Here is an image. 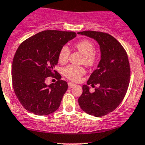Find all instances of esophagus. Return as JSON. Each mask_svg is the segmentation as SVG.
I'll return each mask as SVG.
<instances>
[{"instance_id": "esophagus-1", "label": "esophagus", "mask_w": 145, "mask_h": 145, "mask_svg": "<svg viewBox=\"0 0 145 145\" xmlns=\"http://www.w3.org/2000/svg\"><path fill=\"white\" fill-rule=\"evenodd\" d=\"M75 85H76V84L73 83V82H68V86H69V88H71V87H74Z\"/></svg>"}]
</instances>
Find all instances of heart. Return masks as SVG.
Returning a JSON list of instances; mask_svg holds the SVG:
<instances>
[{
    "mask_svg": "<svg viewBox=\"0 0 145 145\" xmlns=\"http://www.w3.org/2000/svg\"><path fill=\"white\" fill-rule=\"evenodd\" d=\"M76 50L83 55L81 63L88 67H93L98 62V56L96 51V46L91 40L89 39H82L75 44ZM70 55L69 47L64 45L60 49L58 54V61L62 64L68 61ZM63 74L67 78L72 81H78L81 76L85 74V68L70 65L65 67L63 69Z\"/></svg>",
    "mask_w": 145,
    "mask_h": 145,
    "instance_id": "b5f03b06",
    "label": "heart"
}]
</instances>
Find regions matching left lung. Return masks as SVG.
Returning <instances> with one entry per match:
<instances>
[{
  "mask_svg": "<svg viewBox=\"0 0 145 145\" xmlns=\"http://www.w3.org/2000/svg\"><path fill=\"white\" fill-rule=\"evenodd\" d=\"M78 34L94 39L101 51L98 68L87 80V85L92 87L99 85V87L91 93L88 86H82L79 105L89 115L104 116L120 105L127 93L131 75L127 52L114 36L107 33L84 31Z\"/></svg>",
  "mask_w": 145,
  "mask_h": 145,
  "instance_id": "obj_1",
  "label": "left lung"
}]
</instances>
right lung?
<instances>
[{"instance_id":"add662e5","label":"right lung","mask_w":145,"mask_h":145,"mask_svg":"<svg viewBox=\"0 0 145 145\" xmlns=\"http://www.w3.org/2000/svg\"><path fill=\"white\" fill-rule=\"evenodd\" d=\"M76 36L74 31L44 30L19 45L12 62V85L19 102L29 112L44 116L59 108L68 85L60 80L54 67L60 49ZM50 76L58 80L47 86L45 80Z\"/></svg>"}]
</instances>
